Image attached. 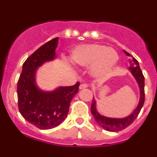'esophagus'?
<instances>
[{
    "instance_id": "34e87169",
    "label": "esophagus",
    "mask_w": 157,
    "mask_h": 157,
    "mask_svg": "<svg viewBox=\"0 0 157 157\" xmlns=\"http://www.w3.org/2000/svg\"><path fill=\"white\" fill-rule=\"evenodd\" d=\"M87 87H88V85L84 83V84H82V85H80L79 89L80 90H82V89H86V88H87Z\"/></svg>"
}]
</instances>
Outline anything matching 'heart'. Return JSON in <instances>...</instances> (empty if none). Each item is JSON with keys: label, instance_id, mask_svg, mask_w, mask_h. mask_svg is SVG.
Listing matches in <instances>:
<instances>
[{"label": "heart", "instance_id": "b5f03b06", "mask_svg": "<svg viewBox=\"0 0 157 157\" xmlns=\"http://www.w3.org/2000/svg\"><path fill=\"white\" fill-rule=\"evenodd\" d=\"M72 62L83 67L90 66V73L96 78H105L110 74L119 60L114 48L101 44H86L78 46L71 54Z\"/></svg>", "mask_w": 157, "mask_h": 157}]
</instances>
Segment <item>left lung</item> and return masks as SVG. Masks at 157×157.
<instances>
[{
	"mask_svg": "<svg viewBox=\"0 0 157 157\" xmlns=\"http://www.w3.org/2000/svg\"><path fill=\"white\" fill-rule=\"evenodd\" d=\"M124 52L127 56L131 57L130 60V67L129 70L131 72L133 76L135 78L140 89V100L137 108L134 109V112L130 116L125 118H122V119H116V118H109L101 116L97 111L96 101L94 100V98H93L92 105H91V113L94 116L96 122L98 123L100 127L108 131H111V132H117V131H120V130L129 127L135 120L136 118L138 117L140 111L143 106L144 102H145V89H144L145 88V77L140 68L139 63H138V60L134 57H133V56H131L130 53L126 51H124Z\"/></svg>",
	"mask_w": 157,
	"mask_h": 157,
	"instance_id": "8db88e82",
	"label": "left lung"
}]
</instances>
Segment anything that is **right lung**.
<instances>
[{"label": "right lung", "instance_id": "obj_1", "mask_svg": "<svg viewBox=\"0 0 157 157\" xmlns=\"http://www.w3.org/2000/svg\"><path fill=\"white\" fill-rule=\"evenodd\" d=\"M58 37L37 48L23 64L17 84L18 106L20 114L29 123L41 130L59 125L67 116L69 106L78 92L79 82L60 86L52 91H42L36 85V71L44 63L56 58Z\"/></svg>", "mask_w": 157, "mask_h": 157}]
</instances>
